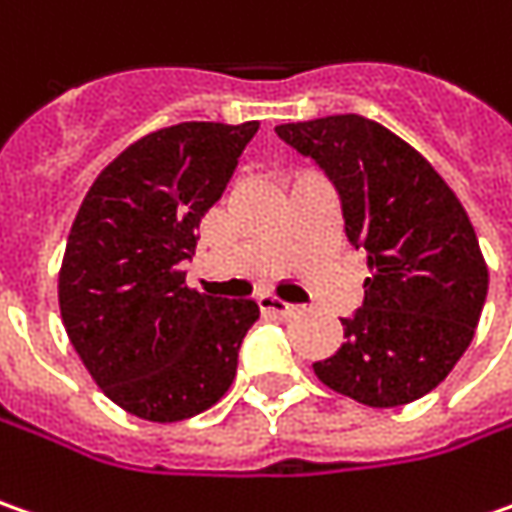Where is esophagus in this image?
<instances>
[{
  "mask_svg": "<svg viewBox=\"0 0 512 512\" xmlns=\"http://www.w3.org/2000/svg\"><path fill=\"white\" fill-rule=\"evenodd\" d=\"M260 309L269 311V314H277V317H291L297 311V306L286 303V300H277V297H260Z\"/></svg>",
  "mask_w": 512,
  "mask_h": 512,
  "instance_id": "obj_1",
  "label": "esophagus"
}]
</instances>
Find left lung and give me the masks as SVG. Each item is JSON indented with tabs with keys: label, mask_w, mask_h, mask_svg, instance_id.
<instances>
[{
	"label": "left lung",
	"mask_w": 512,
	"mask_h": 512,
	"mask_svg": "<svg viewBox=\"0 0 512 512\" xmlns=\"http://www.w3.org/2000/svg\"><path fill=\"white\" fill-rule=\"evenodd\" d=\"M314 158L343 201L345 235L368 252L365 300L343 345L314 362L331 391L397 408L453 371L476 334L487 263L465 206L419 152L357 113L274 127Z\"/></svg>",
	"instance_id": "obj_1"
}]
</instances>
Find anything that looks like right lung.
Wrapping results in <instances>:
<instances>
[{"mask_svg": "<svg viewBox=\"0 0 512 512\" xmlns=\"http://www.w3.org/2000/svg\"><path fill=\"white\" fill-rule=\"evenodd\" d=\"M257 127L184 121L138 138L98 172L70 226L62 323L98 388L138 419H189L235 379L260 309L186 286L181 263Z\"/></svg>", "mask_w": 512, "mask_h": 512, "instance_id": "add662e5", "label": "right lung"}]
</instances>
